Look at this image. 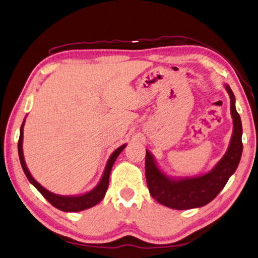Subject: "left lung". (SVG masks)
<instances>
[{"mask_svg":"<svg viewBox=\"0 0 258 258\" xmlns=\"http://www.w3.org/2000/svg\"><path fill=\"white\" fill-rule=\"evenodd\" d=\"M225 88L230 97V114L234 130L225 155L209 172L191 178H172L159 168L153 155L146 150L145 175L150 195L169 208L185 210L208 205L224 189L235 173L243 153L241 119L235 106V95L228 85Z\"/></svg>","mask_w":258,"mask_h":258,"instance_id":"1","label":"left lung"}]
</instances>
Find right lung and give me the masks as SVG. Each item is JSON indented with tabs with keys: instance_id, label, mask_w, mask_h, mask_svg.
<instances>
[{
	"instance_id": "1",
	"label": "right lung",
	"mask_w": 258,
	"mask_h": 258,
	"mask_svg": "<svg viewBox=\"0 0 258 258\" xmlns=\"http://www.w3.org/2000/svg\"><path fill=\"white\" fill-rule=\"evenodd\" d=\"M24 123H25V118L23 119V123L21 125V130H20V138H19V142H18L19 159H20V162H21V166L23 169L24 174L27 175V178L30 182H31L35 186V189H37L39 192L41 194L53 207H55V208L61 210V211H66V213H76V211H82L85 209L92 208V207L100 203V201H102L105 197L106 191H107V188H108L109 174H110V171H112L113 164L115 162V160L117 159L119 153L125 149L126 144L120 145L119 148L116 149L112 153V155L109 156L107 164H106V166H105L102 179H100L98 184L96 185L93 190H90V191H88V192H86L84 195H79V196H60V195H55V194L50 192L49 190L43 188L41 184L38 183L37 181L34 180L33 176L31 175V173H30L27 164H25L24 155H23Z\"/></svg>"
}]
</instances>
